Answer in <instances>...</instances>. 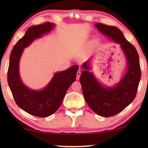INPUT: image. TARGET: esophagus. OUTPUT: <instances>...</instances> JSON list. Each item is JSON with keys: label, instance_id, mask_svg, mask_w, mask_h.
<instances>
[{"label": "esophagus", "instance_id": "obj_1", "mask_svg": "<svg viewBox=\"0 0 148 148\" xmlns=\"http://www.w3.org/2000/svg\"><path fill=\"white\" fill-rule=\"evenodd\" d=\"M80 75H81V71L78 70V71L77 72V77H76L77 79H79Z\"/></svg>", "mask_w": 148, "mask_h": 148}]
</instances>
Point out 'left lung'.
<instances>
[{"instance_id": "8db88e82", "label": "left lung", "mask_w": 148, "mask_h": 148, "mask_svg": "<svg viewBox=\"0 0 148 148\" xmlns=\"http://www.w3.org/2000/svg\"><path fill=\"white\" fill-rule=\"evenodd\" d=\"M101 33L120 44L127 60V71L121 82L114 88H105L95 78L90 71L89 60L82 64L85 69L79 82L87 104L97 114L104 117L112 116L124 110L136 96L141 79L139 55L133 44L125 39L119 28L114 26L96 23Z\"/></svg>"}]
</instances>
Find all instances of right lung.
I'll return each mask as SVG.
<instances>
[{
	"mask_svg": "<svg viewBox=\"0 0 148 148\" xmlns=\"http://www.w3.org/2000/svg\"><path fill=\"white\" fill-rule=\"evenodd\" d=\"M53 27V23L50 22L30 27L15 44L10 55L7 81L14 100L24 111L38 117L50 116L59 108L66 91L75 81L79 69L78 65H74L64 71L56 73L48 86L40 91L30 90L22 83L19 62L23 49Z\"/></svg>",
	"mask_w": 148,
	"mask_h": 148,
	"instance_id": "right-lung-1",
	"label": "right lung"
}]
</instances>
